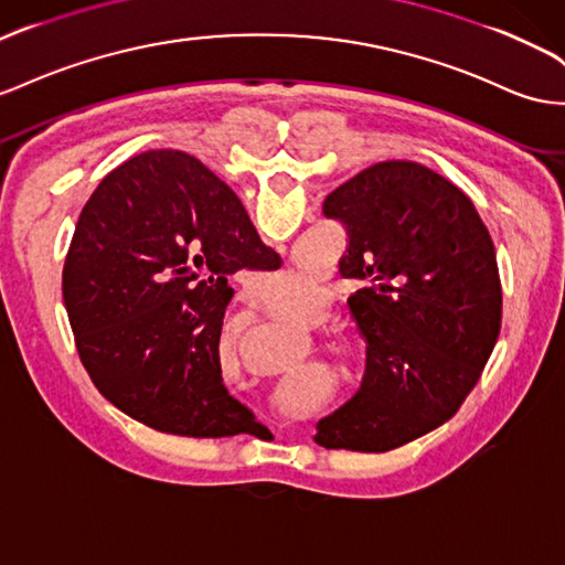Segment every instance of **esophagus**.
<instances>
[{
	"instance_id": "1",
	"label": "esophagus",
	"mask_w": 565,
	"mask_h": 565,
	"mask_svg": "<svg viewBox=\"0 0 565 565\" xmlns=\"http://www.w3.org/2000/svg\"><path fill=\"white\" fill-rule=\"evenodd\" d=\"M247 299H249L252 303H262V301H264V295H262V292H256V289H249V292H247Z\"/></svg>"
}]
</instances>
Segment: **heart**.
<instances>
[{"instance_id": "b5f03b06", "label": "heart", "mask_w": 565, "mask_h": 565, "mask_svg": "<svg viewBox=\"0 0 565 565\" xmlns=\"http://www.w3.org/2000/svg\"><path fill=\"white\" fill-rule=\"evenodd\" d=\"M292 297H289V285L287 282H280L273 287V307L276 309H289L292 307Z\"/></svg>"}]
</instances>
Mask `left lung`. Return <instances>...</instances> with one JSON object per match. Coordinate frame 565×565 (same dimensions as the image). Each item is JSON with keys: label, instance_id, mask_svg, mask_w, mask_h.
<instances>
[{"label": "left lung", "instance_id": "1", "mask_svg": "<svg viewBox=\"0 0 565 565\" xmlns=\"http://www.w3.org/2000/svg\"><path fill=\"white\" fill-rule=\"evenodd\" d=\"M347 225L340 273L365 342L359 390L316 423L326 449L380 454L461 408L501 328L494 245L468 196L416 161H383L332 190Z\"/></svg>", "mask_w": 565, "mask_h": 565}]
</instances>
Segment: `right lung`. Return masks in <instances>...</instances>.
<instances>
[{
  "label": "right lung",
  "instance_id": "1",
  "mask_svg": "<svg viewBox=\"0 0 565 565\" xmlns=\"http://www.w3.org/2000/svg\"><path fill=\"white\" fill-rule=\"evenodd\" d=\"M237 194L185 151H145L89 196L64 264L75 347L130 418L182 437L254 435L218 342L237 270L278 268Z\"/></svg>",
  "mask_w": 565,
  "mask_h": 565
}]
</instances>
